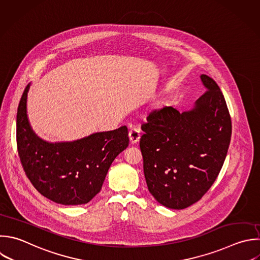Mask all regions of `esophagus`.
Instances as JSON below:
<instances>
[{
  "label": "esophagus",
  "mask_w": 260,
  "mask_h": 260,
  "mask_svg": "<svg viewBox=\"0 0 260 260\" xmlns=\"http://www.w3.org/2000/svg\"><path fill=\"white\" fill-rule=\"evenodd\" d=\"M129 138H130V142L133 144L138 142L140 139V130L136 127L131 128L129 130Z\"/></svg>",
  "instance_id": "34e87169"
}]
</instances>
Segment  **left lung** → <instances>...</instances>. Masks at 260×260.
I'll list each match as a JSON object with an SVG mask.
<instances>
[{
  "instance_id": "obj_1",
  "label": "left lung",
  "mask_w": 260,
  "mask_h": 260,
  "mask_svg": "<svg viewBox=\"0 0 260 260\" xmlns=\"http://www.w3.org/2000/svg\"><path fill=\"white\" fill-rule=\"evenodd\" d=\"M206 91L191 111L152 110L141 125L143 172L148 191L161 205L183 209L215 181L232 135L229 110L216 82L202 74Z\"/></svg>"
}]
</instances>
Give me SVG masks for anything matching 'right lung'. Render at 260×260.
<instances>
[{
    "instance_id": "obj_1",
    "label": "right lung",
    "mask_w": 260,
    "mask_h": 260,
    "mask_svg": "<svg viewBox=\"0 0 260 260\" xmlns=\"http://www.w3.org/2000/svg\"><path fill=\"white\" fill-rule=\"evenodd\" d=\"M29 87L30 83L21 96L16 121L23 170L34 187L48 199L64 205L85 204L101 191L112 162L128 146V129L122 126L75 141L47 142L37 136L27 118Z\"/></svg>"
}]
</instances>
